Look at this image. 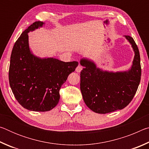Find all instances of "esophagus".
<instances>
[{
	"mask_svg": "<svg viewBox=\"0 0 149 149\" xmlns=\"http://www.w3.org/2000/svg\"><path fill=\"white\" fill-rule=\"evenodd\" d=\"M81 70H82V67L80 65H78L76 68V69H75V71H76V72H77V73H79V72H81Z\"/></svg>",
	"mask_w": 149,
	"mask_h": 149,
	"instance_id": "34e87169",
	"label": "esophagus"
}]
</instances>
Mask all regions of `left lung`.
I'll use <instances>...</instances> for the list:
<instances>
[{
    "label": "left lung",
    "instance_id": "left-lung-1",
    "mask_svg": "<svg viewBox=\"0 0 149 149\" xmlns=\"http://www.w3.org/2000/svg\"><path fill=\"white\" fill-rule=\"evenodd\" d=\"M135 52L132 68L124 72L103 71L93 61L82 58L80 89L85 104L99 114L122 110L134 97L141 81V68L138 47L132 37L125 35Z\"/></svg>",
    "mask_w": 149,
    "mask_h": 149
}]
</instances>
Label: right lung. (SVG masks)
Here are the masks:
<instances>
[{
	"label": "right lung",
	"mask_w": 149,
	"mask_h": 149,
	"mask_svg": "<svg viewBox=\"0 0 149 149\" xmlns=\"http://www.w3.org/2000/svg\"><path fill=\"white\" fill-rule=\"evenodd\" d=\"M45 24L35 22L22 33L12 49L8 77L12 93L20 105L35 112L54 108L60 99L59 91L78 65L54 58H41L33 54L28 33Z\"/></svg>",
	"instance_id": "obj_1"
}]
</instances>
